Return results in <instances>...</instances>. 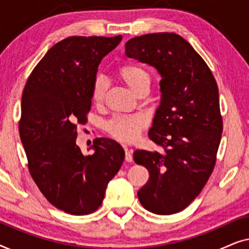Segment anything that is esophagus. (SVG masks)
I'll return each mask as SVG.
<instances>
[{
    "label": "esophagus",
    "mask_w": 249,
    "mask_h": 249,
    "mask_svg": "<svg viewBox=\"0 0 249 249\" xmlns=\"http://www.w3.org/2000/svg\"><path fill=\"white\" fill-rule=\"evenodd\" d=\"M124 152H125V161L127 162H132V154H131V152L129 151V149L127 148V147H124Z\"/></svg>",
    "instance_id": "obj_1"
}]
</instances>
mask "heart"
Returning <instances> with one entry per match:
<instances>
[{
	"label": "heart",
	"mask_w": 249,
	"mask_h": 249,
	"mask_svg": "<svg viewBox=\"0 0 249 249\" xmlns=\"http://www.w3.org/2000/svg\"><path fill=\"white\" fill-rule=\"evenodd\" d=\"M117 76L137 95L142 90L148 89L151 83V77L147 71L134 63H124L119 67L117 69ZM107 89V85L105 80L103 78L97 77L91 87V98L95 103L100 104L104 101ZM144 125L145 119L141 115H125V117L114 118L108 122L107 128V131L118 141L131 142L138 138L139 132Z\"/></svg>",
	"instance_id": "obj_1"
}]
</instances>
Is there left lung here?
Instances as JSON below:
<instances>
[{
    "label": "left lung",
    "instance_id": "8db88e82",
    "mask_svg": "<svg viewBox=\"0 0 249 249\" xmlns=\"http://www.w3.org/2000/svg\"><path fill=\"white\" fill-rule=\"evenodd\" d=\"M125 55L154 67L162 77L148 137L163 152L135 151L134 161L149 172L138 199L152 213H178L199 195L216 162L223 124L215 78L175 33L134 37L125 43Z\"/></svg>",
    "mask_w": 249,
    "mask_h": 249
}]
</instances>
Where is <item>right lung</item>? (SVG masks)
I'll use <instances>...</instances> for the list:
<instances>
[{
  "label": "right lung",
  "instance_id": "1",
  "mask_svg": "<svg viewBox=\"0 0 249 249\" xmlns=\"http://www.w3.org/2000/svg\"><path fill=\"white\" fill-rule=\"evenodd\" d=\"M122 36H72L51 47L23 88L19 134L30 176L49 202L72 215L93 213L124 160L120 144L94 139V154L76 144L87 122L98 64Z\"/></svg>",
  "mask_w": 249,
  "mask_h": 249
}]
</instances>
